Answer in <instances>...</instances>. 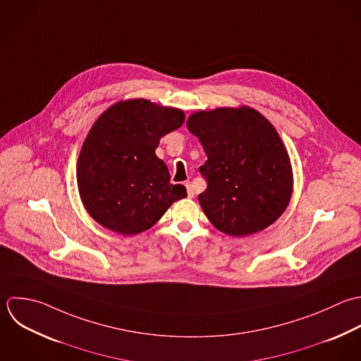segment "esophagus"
I'll list each match as a JSON object with an SVG mask.
<instances>
[{
	"label": "esophagus",
	"instance_id": "1",
	"mask_svg": "<svg viewBox=\"0 0 361 361\" xmlns=\"http://www.w3.org/2000/svg\"><path fill=\"white\" fill-rule=\"evenodd\" d=\"M185 187H187V192H188V197H190V198H192L195 192H194V188H192L191 183H185Z\"/></svg>",
	"mask_w": 361,
	"mask_h": 361
}]
</instances>
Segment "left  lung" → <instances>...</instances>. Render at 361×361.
Wrapping results in <instances>:
<instances>
[{
	"label": "left lung",
	"mask_w": 361,
	"mask_h": 361,
	"mask_svg": "<svg viewBox=\"0 0 361 361\" xmlns=\"http://www.w3.org/2000/svg\"><path fill=\"white\" fill-rule=\"evenodd\" d=\"M187 128L208 156L200 167L208 187L198 201L209 222L235 238L274 224L290 204L294 177L273 123L242 105L197 111L187 119Z\"/></svg>",
	"instance_id": "obj_1"
}]
</instances>
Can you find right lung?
<instances>
[{
	"instance_id": "obj_1",
	"label": "right lung",
	"mask_w": 361,
	"mask_h": 361,
	"mask_svg": "<svg viewBox=\"0 0 361 361\" xmlns=\"http://www.w3.org/2000/svg\"><path fill=\"white\" fill-rule=\"evenodd\" d=\"M184 119V111L145 98L119 101L98 116L77 160L80 198L94 221L119 235H137L187 197L184 185L170 184L169 169L154 153Z\"/></svg>"
}]
</instances>
